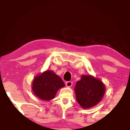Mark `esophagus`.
Instances as JSON below:
<instances>
[{
    "label": "esophagus",
    "instance_id": "esophagus-1",
    "mask_svg": "<svg viewBox=\"0 0 130 130\" xmlns=\"http://www.w3.org/2000/svg\"><path fill=\"white\" fill-rule=\"evenodd\" d=\"M72 84H73V83L72 81H67L66 83V86L67 87H71L72 86Z\"/></svg>",
    "mask_w": 130,
    "mask_h": 130
}]
</instances>
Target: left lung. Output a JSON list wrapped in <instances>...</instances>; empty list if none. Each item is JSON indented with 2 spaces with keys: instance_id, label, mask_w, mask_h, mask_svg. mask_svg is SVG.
<instances>
[{
  "instance_id": "1",
  "label": "left lung",
  "mask_w": 130,
  "mask_h": 130,
  "mask_svg": "<svg viewBox=\"0 0 130 130\" xmlns=\"http://www.w3.org/2000/svg\"><path fill=\"white\" fill-rule=\"evenodd\" d=\"M105 92L104 83L92 75H82L74 88L77 102L84 109L98 104L102 101Z\"/></svg>"
}]
</instances>
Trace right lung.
I'll list each match as a JSON object with an SVG mask.
<instances>
[{"label":"right lung","mask_w":130,"mask_h":130,"mask_svg":"<svg viewBox=\"0 0 130 130\" xmlns=\"http://www.w3.org/2000/svg\"><path fill=\"white\" fill-rule=\"evenodd\" d=\"M63 87L65 84L60 77L48 70L35 77L31 88L38 98L48 101L53 99L57 91Z\"/></svg>","instance_id":"1"}]
</instances>
